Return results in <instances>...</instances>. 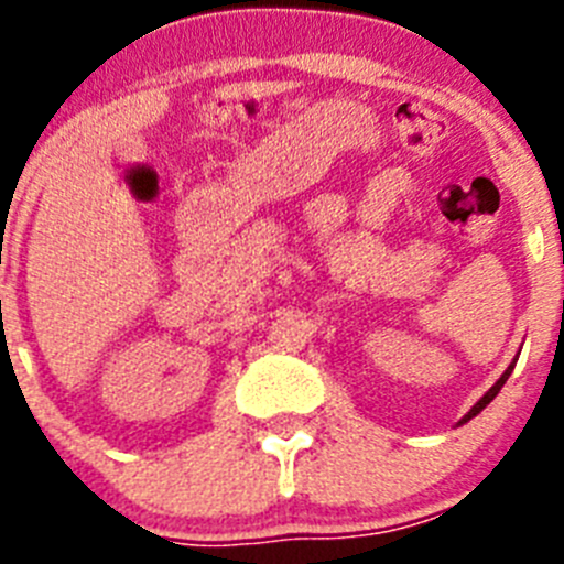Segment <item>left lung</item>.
I'll return each mask as SVG.
<instances>
[{
    "label": "left lung",
    "mask_w": 564,
    "mask_h": 564,
    "mask_svg": "<svg viewBox=\"0 0 564 564\" xmlns=\"http://www.w3.org/2000/svg\"><path fill=\"white\" fill-rule=\"evenodd\" d=\"M511 370H514V364H511V367H508V370H506V372H502V378H500V381H497V383H495V387H491V390H488V392H486V395H482V398H480V401H477V403H475V406H471V412H468V415H466V417H463V421H460V423L471 421V417H475V415H477V412H482V410H486V406H488V403L495 401V395H497V392H500V390H502V383H506V381H508V376H511Z\"/></svg>",
    "instance_id": "left-lung-1"
}]
</instances>
